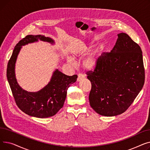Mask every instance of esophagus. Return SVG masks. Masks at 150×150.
Masks as SVG:
<instances>
[{
    "mask_svg": "<svg viewBox=\"0 0 150 150\" xmlns=\"http://www.w3.org/2000/svg\"><path fill=\"white\" fill-rule=\"evenodd\" d=\"M84 78V76L83 75H81V74H79L78 75V78H77V81L80 82L81 81H82L83 79Z\"/></svg>",
    "mask_w": 150,
    "mask_h": 150,
    "instance_id": "1",
    "label": "esophagus"
}]
</instances>
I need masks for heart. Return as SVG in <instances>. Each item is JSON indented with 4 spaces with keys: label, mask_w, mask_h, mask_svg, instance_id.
<instances>
[{
    "label": "heart",
    "mask_w": 150,
    "mask_h": 150,
    "mask_svg": "<svg viewBox=\"0 0 150 150\" xmlns=\"http://www.w3.org/2000/svg\"><path fill=\"white\" fill-rule=\"evenodd\" d=\"M103 45L102 44H99L97 45L96 47H94V48L90 52L87 57L83 60V66L86 70H92L97 67L98 61L101 58V54L103 53ZM88 50L89 47L88 46H81L79 48L76 49L72 52V57L74 58L83 57L88 53ZM67 62L72 66H74L75 64L74 61L70 58H67Z\"/></svg>",
    "instance_id": "b5f03b06"
}]
</instances>
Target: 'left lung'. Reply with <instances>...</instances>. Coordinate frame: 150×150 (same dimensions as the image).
<instances>
[{"instance_id":"obj_1","label":"left lung","mask_w":150,"mask_h":150,"mask_svg":"<svg viewBox=\"0 0 150 150\" xmlns=\"http://www.w3.org/2000/svg\"><path fill=\"white\" fill-rule=\"evenodd\" d=\"M114 48L101 54L96 69L89 71L91 108L101 115L112 117L127 110L145 82L142 52L125 33L117 35Z\"/></svg>"}]
</instances>
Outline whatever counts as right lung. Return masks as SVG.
<instances>
[{
    "instance_id": "1",
    "label": "right lung",
    "mask_w": 150,
    "mask_h": 150,
    "mask_svg": "<svg viewBox=\"0 0 150 150\" xmlns=\"http://www.w3.org/2000/svg\"><path fill=\"white\" fill-rule=\"evenodd\" d=\"M39 40L54 44L53 39L43 35H27L16 44L8 63L6 76L16 103L26 114L37 118H48L56 114L64 105L68 88L76 81L77 75L68 76L58 69L53 72L50 81L37 92H28L18 83L15 65L22 46Z\"/></svg>"
}]
</instances>
